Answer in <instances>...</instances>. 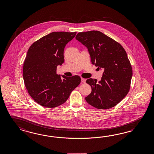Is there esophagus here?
<instances>
[{"label": "esophagus", "instance_id": "obj_1", "mask_svg": "<svg viewBox=\"0 0 154 154\" xmlns=\"http://www.w3.org/2000/svg\"><path fill=\"white\" fill-rule=\"evenodd\" d=\"M81 82H82V83H85V82H86V80L85 79H84V78H81Z\"/></svg>", "mask_w": 154, "mask_h": 154}]
</instances>
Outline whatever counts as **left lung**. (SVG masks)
<instances>
[{
  "label": "left lung",
  "instance_id": "1",
  "mask_svg": "<svg viewBox=\"0 0 154 154\" xmlns=\"http://www.w3.org/2000/svg\"><path fill=\"white\" fill-rule=\"evenodd\" d=\"M75 39L88 49L93 65L103 69L100 81L87 79L92 92L85 100L98 109H109L118 104L130 89L132 69L123 47L99 31L79 32Z\"/></svg>",
  "mask_w": 154,
  "mask_h": 154
}]
</instances>
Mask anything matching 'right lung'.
<instances>
[{
	"mask_svg": "<svg viewBox=\"0 0 154 154\" xmlns=\"http://www.w3.org/2000/svg\"><path fill=\"white\" fill-rule=\"evenodd\" d=\"M76 32H52L29 48L23 66V78L30 96L40 105L53 108L65 103L80 83L78 75H57L64 62V49Z\"/></svg>",
	"mask_w": 154,
	"mask_h": 154,
	"instance_id": "right-lung-1",
	"label": "right lung"
}]
</instances>
